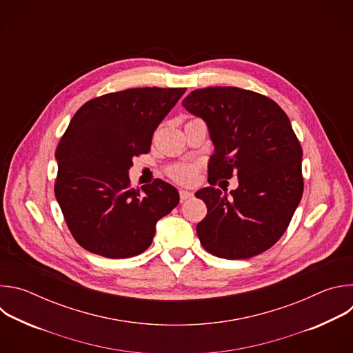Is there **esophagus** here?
I'll return each mask as SVG.
<instances>
[{"label": "esophagus", "instance_id": "obj_1", "mask_svg": "<svg viewBox=\"0 0 353 353\" xmlns=\"http://www.w3.org/2000/svg\"><path fill=\"white\" fill-rule=\"evenodd\" d=\"M192 196V192L187 191V190H180V201H185L188 198Z\"/></svg>", "mask_w": 353, "mask_h": 353}]
</instances>
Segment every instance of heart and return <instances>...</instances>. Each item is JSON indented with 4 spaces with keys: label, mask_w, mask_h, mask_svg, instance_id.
I'll return each mask as SVG.
<instances>
[{
    "label": "heart",
    "mask_w": 353,
    "mask_h": 353,
    "mask_svg": "<svg viewBox=\"0 0 353 353\" xmlns=\"http://www.w3.org/2000/svg\"><path fill=\"white\" fill-rule=\"evenodd\" d=\"M195 173H196L195 166L188 163L176 165L169 170V174L172 176V179L183 184H191L195 180Z\"/></svg>",
    "instance_id": "heart-1"
}]
</instances>
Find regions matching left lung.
I'll list each match as a JSON object with an SVG mask.
<instances>
[{
	"label": "left lung",
	"mask_w": 353,
	"mask_h": 353,
	"mask_svg": "<svg viewBox=\"0 0 353 353\" xmlns=\"http://www.w3.org/2000/svg\"><path fill=\"white\" fill-rule=\"evenodd\" d=\"M183 106L208 127L215 148L210 183L239 179L229 194L195 192L208 210L196 225L201 244L228 260L263 253L285 233L303 194V152L288 116L270 97L232 86L192 90Z\"/></svg>",
	"instance_id": "1"
}]
</instances>
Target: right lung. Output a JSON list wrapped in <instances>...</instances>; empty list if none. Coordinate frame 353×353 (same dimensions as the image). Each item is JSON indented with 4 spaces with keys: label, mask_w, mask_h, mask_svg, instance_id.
Listing matches in <instances>:
<instances>
[{
    "label": "right lung",
    "mask_w": 353,
    "mask_h": 353,
    "mask_svg": "<svg viewBox=\"0 0 353 353\" xmlns=\"http://www.w3.org/2000/svg\"><path fill=\"white\" fill-rule=\"evenodd\" d=\"M184 88H135L86 102L57 150L56 198L81 247L106 259H130L150 245L157 223L179 204L163 180L130 187L132 158L148 154L157 127Z\"/></svg>",
    "instance_id": "add662e5"
}]
</instances>
